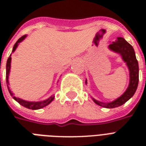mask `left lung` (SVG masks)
Wrapping results in <instances>:
<instances>
[{
    "instance_id": "left-lung-1",
    "label": "left lung",
    "mask_w": 146,
    "mask_h": 146,
    "mask_svg": "<svg viewBox=\"0 0 146 146\" xmlns=\"http://www.w3.org/2000/svg\"><path fill=\"white\" fill-rule=\"evenodd\" d=\"M109 48L114 52L121 54L123 60L128 66L130 76L129 85L124 94L112 102L104 103L97 101L96 99H93L94 102L99 106L106 108H115L126 103L135 94L138 86L139 66L133 47L123 38L118 37L116 42H113L109 45ZM86 82L87 83V81H86Z\"/></svg>"
}]
</instances>
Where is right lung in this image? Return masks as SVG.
<instances>
[{
    "label": "right lung",
    "instance_id": "add662e5",
    "mask_svg": "<svg viewBox=\"0 0 146 146\" xmlns=\"http://www.w3.org/2000/svg\"><path fill=\"white\" fill-rule=\"evenodd\" d=\"M25 37H26V35H24V36L20 37V38L17 40V42L15 43V46H14V47H13L12 52H14V51L16 50L17 47V45H18V43L21 42L25 38ZM11 55H10V56L9 57V58H8L7 60V63H6V85H7V86H9V79H8V78H9V72H10V67H11ZM8 89H9V91L11 96H13V94L11 93V91H10L9 86H8ZM13 98H14V99H15V100L19 103V104H21L22 106L28 108V109H31V110L41 109V108H44V107L47 106V104H50V103L54 99V96H52L51 97L47 99V100H44V101L36 102H33L25 101V100H23V99H19V98H16L15 96H14Z\"/></svg>",
    "mask_w": 146,
    "mask_h": 146
}]
</instances>
